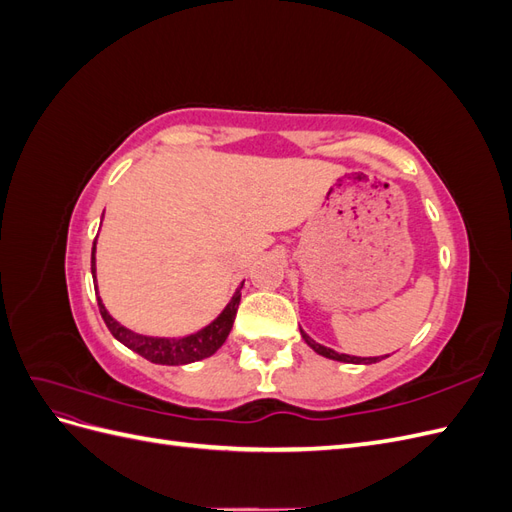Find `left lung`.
<instances>
[{
  "label": "left lung",
  "mask_w": 512,
  "mask_h": 512,
  "mask_svg": "<svg viewBox=\"0 0 512 512\" xmlns=\"http://www.w3.org/2000/svg\"><path fill=\"white\" fill-rule=\"evenodd\" d=\"M301 335H303V339L307 342V346L312 348V350H316L318 354H322V356H327V359H333V361H342V363H365V365H369V363H378L382 356H369V359H365V356H350V354H339V352H335V350H331V348H324V346H320L318 342H314L312 337H309L307 333H303L301 331Z\"/></svg>",
  "instance_id": "1"
}]
</instances>
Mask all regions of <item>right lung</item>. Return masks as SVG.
<instances>
[{"instance_id": "1", "label": "right lung", "mask_w": 512, "mask_h": 512, "mask_svg": "<svg viewBox=\"0 0 512 512\" xmlns=\"http://www.w3.org/2000/svg\"><path fill=\"white\" fill-rule=\"evenodd\" d=\"M91 273L96 277V241H94V250H91ZM243 286V284H241ZM241 286L235 292V297L226 305L224 312L215 318L209 327L200 329L194 335L188 337H179V339H166V337H147V335H138L132 333L130 329L121 327V324L106 312V307L102 305L98 297V307L100 314L106 322L108 331L113 333L115 339L123 346H128L130 350L138 352L145 356L151 363H160V365H185V363H194L200 359H207L215 350H218L232 329V322H235L239 301H241Z\"/></svg>"}]
</instances>
